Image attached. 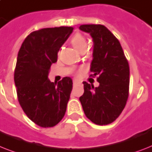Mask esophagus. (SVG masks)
I'll return each mask as SVG.
<instances>
[{
    "instance_id": "34e87169",
    "label": "esophagus",
    "mask_w": 152,
    "mask_h": 152,
    "mask_svg": "<svg viewBox=\"0 0 152 152\" xmlns=\"http://www.w3.org/2000/svg\"><path fill=\"white\" fill-rule=\"evenodd\" d=\"M77 84H78V82H77V81H76V80L73 81V86H76Z\"/></svg>"
}]
</instances>
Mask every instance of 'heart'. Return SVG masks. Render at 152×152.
<instances>
[{
  "label": "heart",
  "instance_id": "obj_1",
  "mask_svg": "<svg viewBox=\"0 0 152 152\" xmlns=\"http://www.w3.org/2000/svg\"><path fill=\"white\" fill-rule=\"evenodd\" d=\"M71 44L80 53L86 50L87 42L86 38L80 33H76L71 39Z\"/></svg>",
  "mask_w": 152,
  "mask_h": 152
}]
</instances>
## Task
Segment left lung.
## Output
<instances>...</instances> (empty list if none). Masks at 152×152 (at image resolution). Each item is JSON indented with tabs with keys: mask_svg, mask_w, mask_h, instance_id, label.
<instances>
[{
	"mask_svg": "<svg viewBox=\"0 0 152 152\" xmlns=\"http://www.w3.org/2000/svg\"><path fill=\"white\" fill-rule=\"evenodd\" d=\"M80 29L93 39L91 76H97L99 86L83 82L80 97L86 116L97 125L112 123L125 108L129 96V67L121 44L104 26L82 25Z\"/></svg>",
	"mask_w": 152,
	"mask_h": 152,
	"instance_id": "left-lung-1",
	"label": "left lung"
}]
</instances>
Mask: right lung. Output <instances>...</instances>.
<instances>
[{
    "instance_id": "1",
    "label": "right lung",
    "mask_w": 152,
    "mask_h": 152,
    "mask_svg": "<svg viewBox=\"0 0 152 152\" xmlns=\"http://www.w3.org/2000/svg\"><path fill=\"white\" fill-rule=\"evenodd\" d=\"M73 28H44L31 33L18 54L14 80L18 100L28 118L41 127H52L65 115L72 89V80L64 77L50 82V65Z\"/></svg>"
}]
</instances>
